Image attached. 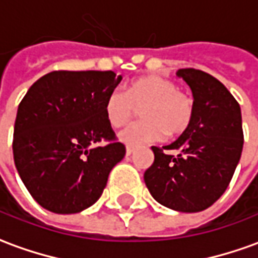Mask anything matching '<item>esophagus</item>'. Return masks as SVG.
<instances>
[{"mask_svg":"<svg viewBox=\"0 0 258 258\" xmlns=\"http://www.w3.org/2000/svg\"><path fill=\"white\" fill-rule=\"evenodd\" d=\"M132 153H133V147H131V146L126 147V156H131Z\"/></svg>","mask_w":258,"mask_h":258,"instance_id":"obj_1","label":"esophagus"}]
</instances>
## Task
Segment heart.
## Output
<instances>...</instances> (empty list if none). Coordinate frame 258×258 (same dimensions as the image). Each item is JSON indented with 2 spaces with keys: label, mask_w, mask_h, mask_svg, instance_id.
<instances>
[{
  "label": "heart",
  "mask_w": 258,
  "mask_h": 258,
  "mask_svg": "<svg viewBox=\"0 0 258 258\" xmlns=\"http://www.w3.org/2000/svg\"><path fill=\"white\" fill-rule=\"evenodd\" d=\"M140 106L142 120L119 135V139L131 146L159 142L166 133L178 136L189 127L195 115L192 95L177 90V84L168 78L145 76L126 85L125 92L113 90L108 94L105 116L109 125L122 127Z\"/></svg>",
  "instance_id": "obj_1"
}]
</instances>
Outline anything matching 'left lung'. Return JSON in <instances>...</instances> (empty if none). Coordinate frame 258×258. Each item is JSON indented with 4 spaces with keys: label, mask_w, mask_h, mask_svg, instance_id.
Listing matches in <instances>:
<instances>
[{
    "label": "left lung",
    "mask_w": 258,
    "mask_h": 258,
    "mask_svg": "<svg viewBox=\"0 0 258 258\" xmlns=\"http://www.w3.org/2000/svg\"><path fill=\"white\" fill-rule=\"evenodd\" d=\"M177 76L189 85L195 101L192 123L171 145L153 146L154 161L145 173L153 198L180 212H200L226 191L243 150L239 102L219 80L195 69ZM166 150H178L177 156Z\"/></svg>",
    "instance_id": "obj_1"
}]
</instances>
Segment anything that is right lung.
Wrapping results in <instances>:
<instances>
[{
	"label": "right lung",
	"mask_w": 258,
	"mask_h": 258,
	"mask_svg": "<svg viewBox=\"0 0 258 258\" xmlns=\"http://www.w3.org/2000/svg\"><path fill=\"white\" fill-rule=\"evenodd\" d=\"M122 76L58 70L39 78L18 106L12 152L21 180L40 207L77 214L94 205L125 157L105 116ZM106 141L105 147L96 143Z\"/></svg>",
	"instance_id": "obj_1"
}]
</instances>
